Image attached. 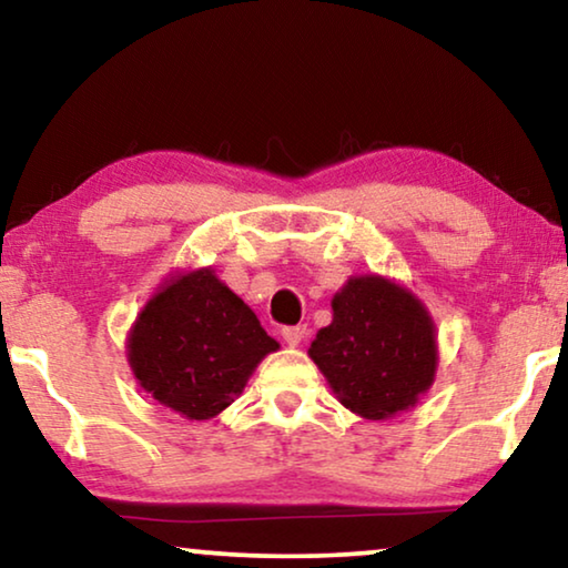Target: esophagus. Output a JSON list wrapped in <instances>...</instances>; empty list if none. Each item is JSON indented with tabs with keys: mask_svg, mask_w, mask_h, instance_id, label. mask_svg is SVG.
<instances>
[{
	"mask_svg": "<svg viewBox=\"0 0 568 568\" xmlns=\"http://www.w3.org/2000/svg\"><path fill=\"white\" fill-rule=\"evenodd\" d=\"M282 336L286 341V346H300L307 336V328L305 325H286V328H282Z\"/></svg>",
	"mask_w": 568,
	"mask_h": 568,
	"instance_id": "obj_1",
	"label": "esophagus"
}]
</instances>
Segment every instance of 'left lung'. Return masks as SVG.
Returning a JSON list of instances; mask_svg holds the SVG:
<instances>
[{
  "label": "left lung",
  "mask_w": 568,
  "mask_h": 568,
  "mask_svg": "<svg viewBox=\"0 0 568 568\" xmlns=\"http://www.w3.org/2000/svg\"><path fill=\"white\" fill-rule=\"evenodd\" d=\"M333 321L307 354L352 414L385 422L414 408L437 377V325L393 278L352 276L333 294Z\"/></svg>",
  "instance_id": "1"
}]
</instances>
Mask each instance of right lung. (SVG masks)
Returning a JSON list of instances; mask_svg holds the SVG:
<instances>
[{
  "mask_svg": "<svg viewBox=\"0 0 568 568\" xmlns=\"http://www.w3.org/2000/svg\"><path fill=\"white\" fill-rule=\"evenodd\" d=\"M251 307L212 266L175 271L146 300L126 338L136 383L189 422L220 416L276 352Z\"/></svg>",
  "mask_w": 568,
  "mask_h": 568,
  "instance_id": "obj_1",
  "label": "right lung"
}]
</instances>
